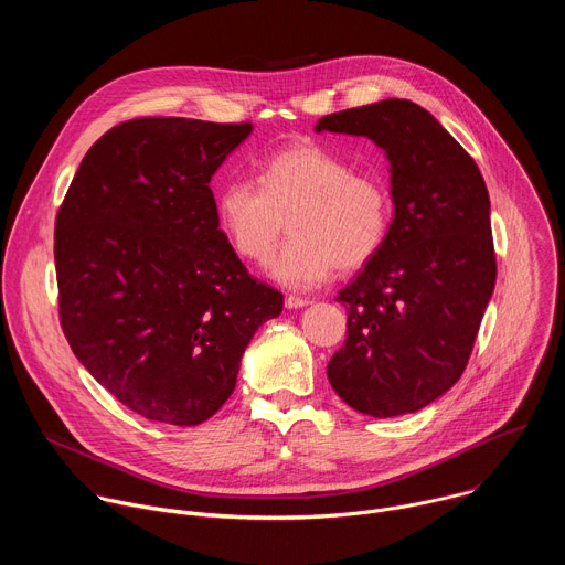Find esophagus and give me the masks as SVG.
Wrapping results in <instances>:
<instances>
[{"label":"esophagus","instance_id":"esophagus-1","mask_svg":"<svg viewBox=\"0 0 565 565\" xmlns=\"http://www.w3.org/2000/svg\"><path fill=\"white\" fill-rule=\"evenodd\" d=\"M310 301L308 299H303V297H295V295H288L286 297V308H303V306H308Z\"/></svg>","mask_w":565,"mask_h":565}]
</instances>
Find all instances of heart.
Returning a JSON list of instances; mask_svg holds the SVG:
<instances>
[{"label":"heart","instance_id":"1","mask_svg":"<svg viewBox=\"0 0 565 565\" xmlns=\"http://www.w3.org/2000/svg\"><path fill=\"white\" fill-rule=\"evenodd\" d=\"M253 179H232L216 196V216L238 257L270 259L286 230L292 238L270 273L290 288L327 281L333 268L355 270L382 248L391 223V194L373 174L317 142L270 153Z\"/></svg>","mask_w":565,"mask_h":565}]
</instances>
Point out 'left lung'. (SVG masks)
Masks as SVG:
<instances>
[{"label": "left lung", "mask_w": 565, "mask_h": 565, "mask_svg": "<svg viewBox=\"0 0 565 565\" xmlns=\"http://www.w3.org/2000/svg\"><path fill=\"white\" fill-rule=\"evenodd\" d=\"M386 151L395 205L382 248L335 297L349 312L329 382L360 414H414L462 375L494 292L490 194L473 158L420 105L388 98L319 118Z\"/></svg>", "instance_id": "1"}]
</instances>
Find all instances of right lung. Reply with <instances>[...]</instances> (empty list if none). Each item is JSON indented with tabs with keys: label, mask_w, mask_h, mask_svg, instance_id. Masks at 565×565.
Segmentation results:
<instances>
[{
	"label": "right lung",
	"mask_w": 565,
	"mask_h": 565,
	"mask_svg": "<svg viewBox=\"0 0 565 565\" xmlns=\"http://www.w3.org/2000/svg\"><path fill=\"white\" fill-rule=\"evenodd\" d=\"M250 122L149 116L100 136L55 218L60 324L83 366L134 414L212 418L284 295L255 279L210 190Z\"/></svg>",
	"instance_id": "right-lung-1"
}]
</instances>
